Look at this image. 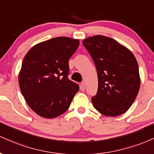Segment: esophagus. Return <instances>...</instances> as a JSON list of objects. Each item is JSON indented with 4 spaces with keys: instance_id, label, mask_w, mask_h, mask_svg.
I'll return each instance as SVG.
<instances>
[{
    "instance_id": "esophagus-1",
    "label": "esophagus",
    "mask_w": 154,
    "mask_h": 154,
    "mask_svg": "<svg viewBox=\"0 0 154 154\" xmlns=\"http://www.w3.org/2000/svg\"><path fill=\"white\" fill-rule=\"evenodd\" d=\"M80 88H81V90H82V91L85 90V84H84V82L81 83Z\"/></svg>"
}]
</instances>
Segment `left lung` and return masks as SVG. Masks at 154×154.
Segmentation results:
<instances>
[{"mask_svg": "<svg viewBox=\"0 0 154 154\" xmlns=\"http://www.w3.org/2000/svg\"><path fill=\"white\" fill-rule=\"evenodd\" d=\"M83 45L97 72V92L91 97L94 108L107 116L123 114L132 105L140 86L134 54L116 41L104 35L87 38Z\"/></svg>", "mask_w": 154, "mask_h": 154, "instance_id": "8db88e82", "label": "left lung"}]
</instances>
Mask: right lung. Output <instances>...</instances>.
Returning <instances> with one entry per match:
<instances>
[{
    "label": "right lung",
    "instance_id": "add662e5",
    "mask_svg": "<svg viewBox=\"0 0 154 154\" xmlns=\"http://www.w3.org/2000/svg\"><path fill=\"white\" fill-rule=\"evenodd\" d=\"M79 45L77 39L54 38L35 45L25 55L19 84L27 105L40 116L62 115L79 91V86L68 77L69 59Z\"/></svg>",
    "mask_w": 154,
    "mask_h": 154
}]
</instances>
